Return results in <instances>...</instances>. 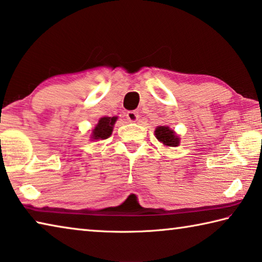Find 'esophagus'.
<instances>
[{
    "mask_svg": "<svg viewBox=\"0 0 262 262\" xmlns=\"http://www.w3.org/2000/svg\"><path fill=\"white\" fill-rule=\"evenodd\" d=\"M126 118L130 122H137L139 118V115H138V113H136V111H127Z\"/></svg>",
    "mask_w": 262,
    "mask_h": 262,
    "instance_id": "esophagus-1",
    "label": "esophagus"
}]
</instances>
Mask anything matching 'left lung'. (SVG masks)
Returning <instances> with one entry per match:
<instances>
[{
  "mask_svg": "<svg viewBox=\"0 0 262 262\" xmlns=\"http://www.w3.org/2000/svg\"><path fill=\"white\" fill-rule=\"evenodd\" d=\"M156 137L166 146H178L180 141L179 137L168 126H158L156 128Z\"/></svg>",
  "mask_w": 262,
  "mask_h": 262,
  "instance_id": "obj_1",
  "label": "left lung"
}]
</instances>
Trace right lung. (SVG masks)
<instances>
[{"label": "right lung", "mask_w": 262, "mask_h": 262, "mask_svg": "<svg viewBox=\"0 0 262 262\" xmlns=\"http://www.w3.org/2000/svg\"><path fill=\"white\" fill-rule=\"evenodd\" d=\"M117 117H103L93 131V139H106L111 136Z\"/></svg>", "instance_id": "right-lung-1"}]
</instances>
